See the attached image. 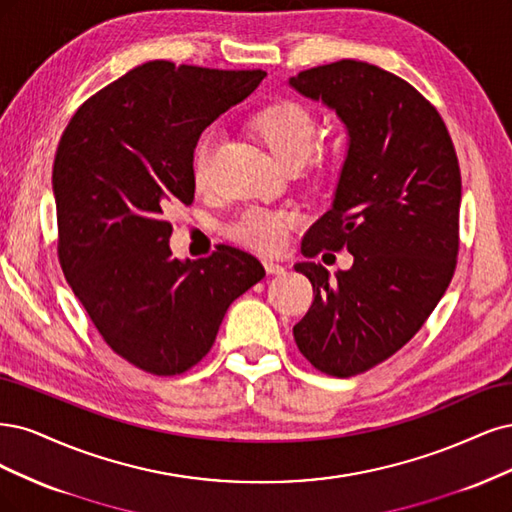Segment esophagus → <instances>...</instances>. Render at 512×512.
I'll return each instance as SVG.
<instances>
[{
	"instance_id": "esophagus-1",
	"label": "esophagus",
	"mask_w": 512,
	"mask_h": 512,
	"mask_svg": "<svg viewBox=\"0 0 512 512\" xmlns=\"http://www.w3.org/2000/svg\"><path fill=\"white\" fill-rule=\"evenodd\" d=\"M263 268H266L268 274H283L285 272L283 263H276V261H270V259H263Z\"/></svg>"
}]
</instances>
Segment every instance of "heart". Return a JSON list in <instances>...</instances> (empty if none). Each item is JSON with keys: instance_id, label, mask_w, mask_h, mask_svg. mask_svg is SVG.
<instances>
[{"instance_id": "obj_1", "label": "heart", "mask_w": 512, "mask_h": 512, "mask_svg": "<svg viewBox=\"0 0 512 512\" xmlns=\"http://www.w3.org/2000/svg\"><path fill=\"white\" fill-rule=\"evenodd\" d=\"M249 127L270 148L283 166H302L317 142V119L306 104L298 100H274L251 114ZM217 153V131H204L193 146L191 178L197 189H206L212 178V163ZM298 225V214L283 208L251 206L242 210L227 225V236L261 253H280L285 249L291 229Z\"/></svg>"}]
</instances>
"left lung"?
<instances>
[{
	"label": "left lung",
	"mask_w": 512,
	"mask_h": 512,
	"mask_svg": "<svg viewBox=\"0 0 512 512\" xmlns=\"http://www.w3.org/2000/svg\"><path fill=\"white\" fill-rule=\"evenodd\" d=\"M289 85L349 129L334 204L306 232L302 253L346 249L355 261L336 278L321 263H295L315 302L293 327L312 366L349 378L398 353L447 291L459 251V161L440 112L376 65L342 59Z\"/></svg>",
	"instance_id": "1"
}]
</instances>
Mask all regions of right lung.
<instances>
[{
  "label": "right lung",
  "instance_id": "add662e5",
  "mask_svg": "<svg viewBox=\"0 0 512 512\" xmlns=\"http://www.w3.org/2000/svg\"><path fill=\"white\" fill-rule=\"evenodd\" d=\"M263 76L148 61L91 95L59 140L63 276L110 349L148 374L200 364L229 304L266 276L236 246L197 261L174 259L168 246V212L193 202L195 142Z\"/></svg>",
  "mask_w": 512,
  "mask_h": 512
}]
</instances>
